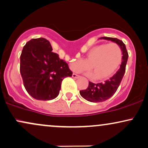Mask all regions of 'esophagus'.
<instances>
[{"label": "esophagus", "mask_w": 148, "mask_h": 148, "mask_svg": "<svg viewBox=\"0 0 148 148\" xmlns=\"http://www.w3.org/2000/svg\"><path fill=\"white\" fill-rule=\"evenodd\" d=\"M72 77L74 78V79H79L80 76L79 75H77V74H74H74H72Z\"/></svg>", "instance_id": "34e87169"}]
</instances>
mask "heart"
<instances>
[{
    "mask_svg": "<svg viewBox=\"0 0 148 148\" xmlns=\"http://www.w3.org/2000/svg\"><path fill=\"white\" fill-rule=\"evenodd\" d=\"M123 60V51L118 44L99 45L93 47L86 54L84 60L73 61L71 67L74 71H88V76L101 81L113 75Z\"/></svg>",
    "mask_w": 148,
    "mask_h": 148,
    "instance_id": "1",
    "label": "heart"
}]
</instances>
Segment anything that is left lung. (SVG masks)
I'll use <instances>...</instances> for the list:
<instances>
[{
  "instance_id": "8db88e82",
  "label": "left lung",
  "mask_w": 148,
  "mask_h": 148,
  "mask_svg": "<svg viewBox=\"0 0 148 148\" xmlns=\"http://www.w3.org/2000/svg\"><path fill=\"white\" fill-rule=\"evenodd\" d=\"M99 39L111 40V41L118 44L123 51V60H122L120 69L109 79L105 81L104 83H99V84L89 82L87 89L80 90V95L82 97H84L87 101L95 103L106 101L115 94L121 83L124 74H125V68H126V64L129 56L126 47L122 40H118L117 38L108 37H100Z\"/></svg>"
}]
</instances>
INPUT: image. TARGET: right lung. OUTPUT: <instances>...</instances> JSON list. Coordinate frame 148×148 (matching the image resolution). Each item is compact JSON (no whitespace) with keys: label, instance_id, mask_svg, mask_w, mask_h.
Here are the masks:
<instances>
[{"label":"right lung","instance_id":"right-lung-1","mask_svg":"<svg viewBox=\"0 0 148 148\" xmlns=\"http://www.w3.org/2000/svg\"><path fill=\"white\" fill-rule=\"evenodd\" d=\"M52 50L50 42L42 37L30 40L22 50L20 72L25 90L35 99H55L62 80L72 75L67 62Z\"/></svg>","mask_w":148,"mask_h":148}]
</instances>
